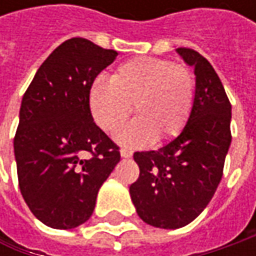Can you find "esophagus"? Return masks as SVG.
<instances>
[{
  "label": "esophagus",
  "mask_w": 256,
  "mask_h": 256,
  "mask_svg": "<svg viewBox=\"0 0 256 256\" xmlns=\"http://www.w3.org/2000/svg\"><path fill=\"white\" fill-rule=\"evenodd\" d=\"M121 156H124V158H130V156H132V151L128 150V148H122V150H121Z\"/></svg>",
  "instance_id": "1"
}]
</instances>
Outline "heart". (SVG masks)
<instances>
[{
  "label": "heart",
  "instance_id": "obj_1",
  "mask_svg": "<svg viewBox=\"0 0 256 256\" xmlns=\"http://www.w3.org/2000/svg\"><path fill=\"white\" fill-rule=\"evenodd\" d=\"M196 94L190 66L171 60L140 56L121 64L111 81L96 78L88 102L94 121L105 132H116L132 112L138 118L118 134L128 146L168 141L182 132L191 116Z\"/></svg>",
  "mask_w": 256,
  "mask_h": 256
}]
</instances>
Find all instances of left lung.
<instances>
[{"instance_id": "left-lung-1", "label": "left lung", "mask_w": 256, "mask_h": 256, "mask_svg": "<svg viewBox=\"0 0 256 256\" xmlns=\"http://www.w3.org/2000/svg\"><path fill=\"white\" fill-rule=\"evenodd\" d=\"M194 65L196 94L182 132L158 151H136L138 180L130 194L140 218L164 230L192 222L216 191L231 145V102L210 61L191 48L176 50Z\"/></svg>"}]
</instances>
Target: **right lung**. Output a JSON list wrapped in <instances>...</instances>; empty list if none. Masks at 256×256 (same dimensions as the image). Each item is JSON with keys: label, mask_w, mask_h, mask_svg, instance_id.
I'll return each instance as SVG.
<instances>
[{"label": "right lung", "mask_w": 256, "mask_h": 256, "mask_svg": "<svg viewBox=\"0 0 256 256\" xmlns=\"http://www.w3.org/2000/svg\"><path fill=\"white\" fill-rule=\"evenodd\" d=\"M118 52L75 36L56 46L26 88L14 136L18 185L28 208L55 230L90 220L120 146L94 122L88 92Z\"/></svg>", "instance_id": "right-lung-1"}]
</instances>
